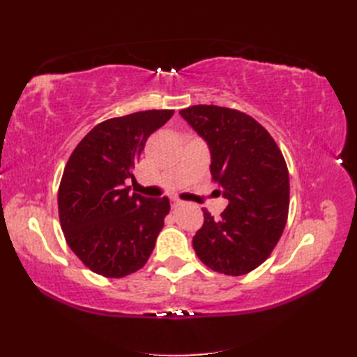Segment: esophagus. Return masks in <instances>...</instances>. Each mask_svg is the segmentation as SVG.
<instances>
[{
	"label": "esophagus",
	"instance_id": "esophagus-1",
	"mask_svg": "<svg viewBox=\"0 0 357 357\" xmlns=\"http://www.w3.org/2000/svg\"><path fill=\"white\" fill-rule=\"evenodd\" d=\"M181 204H183V201L181 199H178V198H172L170 199V206H172V208H178Z\"/></svg>",
	"mask_w": 357,
	"mask_h": 357
}]
</instances>
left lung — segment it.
<instances>
[{
  "instance_id": "left-lung-1",
  "label": "left lung",
  "mask_w": 357,
  "mask_h": 357,
  "mask_svg": "<svg viewBox=\"0 0 357 357\" xmlns=\"http://www.w3.org/2000/svg\"><path fill=\"white\" fill-rule=\"evenodd\" d=\"M179 113L207 141L211 179L229 199L219 219L202 208L195 252L216 273L247 275L265 262L285 229L290 179L282 151L267 128L241 110L198 104Z\"/></svg>"
}]
</instances>
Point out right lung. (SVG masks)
<instances>
[{
  "label": "right lung",
  "mask_w": 357,
  "mask_h": 357,
  "mask_svg": "<svg viewBox=\"0 0 357 357\" xmlns=\"http://www.w3.org/2000/svg\"><path fill=\"white\" fill-rule=\"evenodd\" d=\"M173 113L144 110L105 119L79 141L64 167L59 224L72 252L96 275H132L153 252L170 202L130 193L126 181H135L146 141Z\"/></svg>",
  "instance_id": "right-lung-1"
}]
</instances>
